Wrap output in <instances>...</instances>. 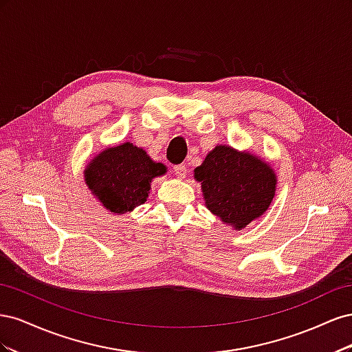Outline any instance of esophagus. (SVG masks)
Returning <instances> with one entry per match:
<instances>
[{"instance_id":"34e87169","label":"esophagus","mask_w":352,"mask_h":352,"mask_svg":"<svg viewBox=\"0 0 352 352\" xmlns=\"http://www.w3.org/2000/svg\"><path fill=\"white\" fill-rule=\"evenodd\" d=\"M173 172H175V175H176L179 179H184V177L186 176V173H188V170H186V166H185V164H176V166L173 167Z\"/></svg>"}]
</instances>
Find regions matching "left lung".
I'll return each mask as SVG.
<instances>
[{"instance_id": "1", "label": "left lung", "mask_w": 352, "mask_h": 352, "mask_svg": "<svg viewBox=\"0 0 352 352\" xmlns=\"http://www.w3.org/2000/svg\"><path fill=\"white\" fill-rule=\"evenodd\" d=\"M194 176L201 182L207 208L236 230L267 211L278 182L261 158L228 145L211 150Z\"/></svg>"}]
</instances>
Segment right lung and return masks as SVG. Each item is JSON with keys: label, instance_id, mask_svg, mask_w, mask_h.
Instances as JSON below:
<instances>
[{"label": "right lung", "instance_id": "1", "mask_svg": "<svg viewBox=\"0 0 352 352\" xmlns=\"http://www.w3.org/2000/svg\"><path fill=\"white\" fill-rule=\"evenodd\" d=\"M167 168L131 142L105 148L85 168V182L101 204L113 214H124L144 204L151 180Z\"/></svg>", "mask_w": 352, "mask_h": 352}]
</instances>
